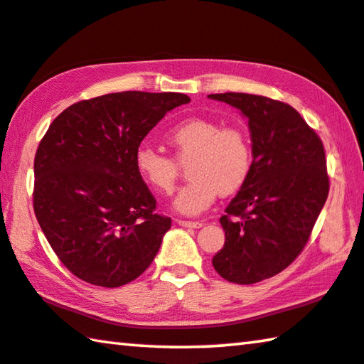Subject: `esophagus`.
<instances>
[{
    "instance_id": "1",
    "label": "esophagus",
    "mask_w": 364,
    "mask_h": 364,
    "mask_svg": "<svg viewBox=\"0 0 364 364\" xmlns=\"http://www.w3.org/2000/svg\"><path fill=\"white\" fill-rule=\"evenodd\" d=\"M176 223L183 228H202L200 221H186V220H176Z\"/></svg>"
}]
</instances>
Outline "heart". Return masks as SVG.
<instances>
[{
    "label": "heart",
    "instance_id": "1",
    "mask_svg": "<svg viewBox=\"0 0 364 364\" xmlns=\"http://www.w3.org/2000/svg\"><path fill=\"white\" fill-rule=\"evenodd\" d=\"M165 143L177 164H188L189 183L173 200L176 212L199 215L213 204L215 197L234 194L242 188L252 168L250 139L242 128L191 117L165 133ZM134 170L147 188L157 194H170L178 180L174 160L147 146L134 152Z\"/></svg>",
    "mask_w": 364,
    "mask_h": 364
}]
</instances>
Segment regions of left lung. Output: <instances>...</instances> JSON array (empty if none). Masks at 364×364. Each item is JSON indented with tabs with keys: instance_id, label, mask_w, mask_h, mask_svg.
<instances>
[{
	"instance_id": "obj_1",
	"label": "left lung",
	"mask_w": 364,
	"mask_h": 364,
	"mask_svg": "<svg viewBox=\"0 0 364 364\" xmlns=\"http://www.w3.org/2000/svg\"><path fill=\"white\" fill-rule=\"evenodd\" d=\"M249 120L252 168L220 223L217 273L255 284L287 268L308 242L329 193L321 139L289 104L245 93L208 95Z\"/></svg>"
}]
</instances>
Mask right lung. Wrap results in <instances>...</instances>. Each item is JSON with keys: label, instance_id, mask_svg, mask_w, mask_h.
<instances>
[{"label": "right lung", "instance_id": "obj_1", "mask_svg": "<svg viewBox=\"0 0 364 364\" xmlns=\"http://www.w3.org/2000/svg\"><path fill=\"white\" fill-rule=\"evenodd\" d=\"M189 96L122 91L72 104L35 156L33 210L64 267L90 284L119 287L152 263L171 220L134 170V152Z\"/></svg>", "mask_w": 364, "mask_h": 364}]
</instances>
